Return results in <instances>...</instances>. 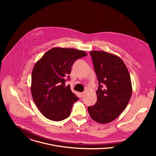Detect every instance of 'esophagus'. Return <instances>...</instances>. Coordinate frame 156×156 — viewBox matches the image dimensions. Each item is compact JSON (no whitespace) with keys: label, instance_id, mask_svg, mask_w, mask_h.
<instances>
[{"label":"esophagus","instance_id":"esophagus-1","mask_svg":"<svg viewBox=\"0 0 156 156\" xmlns=\"http://www.w3.org/2000/svg\"><path fill=\"white\" fill-rule=\"evenodd\" d=\"M80 94L81 95V97H83L84 95L85 94V92H83V93H80Z\"/></svg>","mask_w":156,"mask_h":156}]
</instances>
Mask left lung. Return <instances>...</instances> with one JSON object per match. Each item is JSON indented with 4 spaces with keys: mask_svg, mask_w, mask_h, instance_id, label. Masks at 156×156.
Wrapping results in <instances>:
<instances>
[{
    "mask_svg": "<svg viewBox=\"0 0 156 156\" xmlns=\"http://www.w3.org/2000/svg\"><path fill=\"white\" fill-rule=\"evenodd\" d=\"M90 54L99 88L96 104L87 107L88 113L95 122L107 123L115 120L129 101L132 94L130 75L119 56L101 51H91Z\"/></svg>",
    "mask_w": 156,
    "mask_h": 156,
    "instance_id": "left-lung-1",
    "label": "left lung"
}]
</instances>
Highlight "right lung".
I'll use <instances>...</instances> for the list:
<instances>
[{
	"label": "right lung",
	"mask_w": 156,
	"mask_h": 156,
	"mask_svg": "<svg viewBox=\"0 0 156 156\" xmlns=\"http://www.w3.org/2000/svg\"><path fill=\"white\" fill-rule=\"evenodd\" d=\"M87 54L72 48H54L36 63L31 75V92L41 113L52 121L67 118L78 98L65 86V77L71 72L75 61ZM69 78V76H68Z\"/></svg>",
	"instance_id": "obj_1"
}]
</instances>
